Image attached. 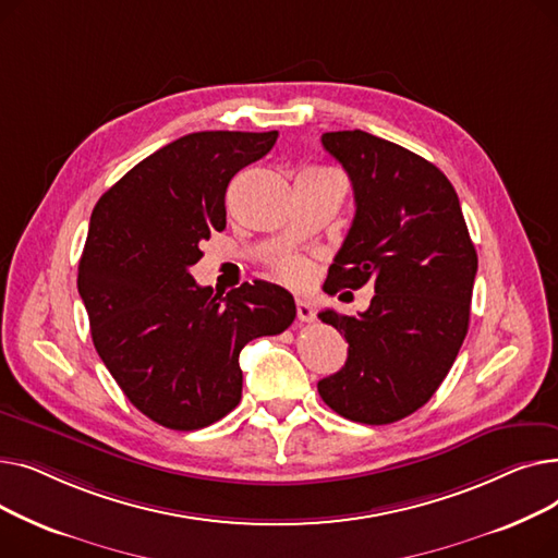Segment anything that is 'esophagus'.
Returning a JSON list of instances; mask_svg holds the SVG:
<instances>
[{
	"mask_svg": "<svg viewBox=\"0 0 558 558\" xmlns=\"http://www.w3.org/2000/svg\"><path fill=\"white\" fill-rule=\"evenodd\" d=\"M296 314H299L301 324H312V320H314V310H312L307 299H301V296L296 299Z\"/></svg>",
	"mask_w": 558,
	"mask_h": 558,
	"instance_id": "1",
	"label": "esophagus"
}]
</instances>
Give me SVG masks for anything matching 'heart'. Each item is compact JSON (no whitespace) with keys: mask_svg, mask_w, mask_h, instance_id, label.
I'll return each instance as SVG.
<instances>
[{"mask_svg":"<svg viewBox=\"0 0 558 558\" xmlns=\"http://www.w3.org/2000/svg\"><path fill=\"white\" fill-rule=\"evenodd\" d=\"M274 271L280 280L289 282V284H305L312 278V264L310 259H305L303 255H294V253H287L280 255L274 262Z\"/></svg>","mask_w":558,"mask_h":558,"instance_id":"1","label":"heart"}]
</instances>
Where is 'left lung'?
<instances>
[{"instance_id":"obj_1","label":"left lung","mask_w":558,"mask_h":558,"mask_svg":"<svg viewBox=\"0 0 558 558\" xmlns=\"http://www.w3.org/2000/svg\"><path fill=\"white\" fill-rule=\"evenodd\" d=\"M355 192V219L324 289L373 284L366 312L318 318L348 341L341 371L318 383L348 421L396 423L423 407L452 368L471 320L477 253L446 173L364 131L320 137Z\"/></svg>"}]
</instances>
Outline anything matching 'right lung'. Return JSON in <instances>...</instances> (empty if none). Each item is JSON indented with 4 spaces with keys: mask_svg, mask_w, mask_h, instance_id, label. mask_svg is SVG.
<instances>
[{
    "mask_svg": "<svg viewBox=\"0 0 558 558\" xmlns=\"http://www.w3.org/2000/svg\"><path fill=\"white\" fill-rule=\"evenodd\" d=\"M278 131H201L162 146L95 205L78 294L97 353L154 423L208 427L242 398V348L296 318L287 289L255 280L213 294L190 274L201 242L226 228V187L267 156Z\"/></svg>",
    "mask_w": 558,
    "mask_h": 558,
    "instance_id": "right-lung-1",
    "label": "right lung"
}]
</instances>
